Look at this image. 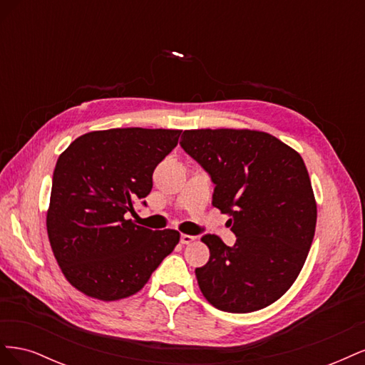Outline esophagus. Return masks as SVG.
<instances>
[{
  "label": "esophagus",
  "mask_w": 365,
  "mask_h": 365,
  "mask_svg": "<svg viewBox=\"0 0 365 365\" xmlns=\"http://www.w3.org/2000/svg\"><path fill=\"white\" fill-rule=\"evenodd\" d=\"M196 237L195 236H190V235H181V237H180V242L182 245H189V244H192V242L195 240Z\"/></svg>",
  "instance_id": "esophagus-1"
}]
</instances>
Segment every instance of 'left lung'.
I'll use <instances>...</instances> for the list:
<instances>
[{"label": "left lung", "instance_id": "obj_1", "mask_svg": "<svg viewBox=\"0 0 365 365\" xmlns=\"http://www.w3.org/2000/svg\"><path fill=\"white\" fill-rule=\"evenodd\" d=\"M181 148L215 184L213 207L230 216L233 247L215 235L201 240L210 260L195 274L215 307L247 314L277 302L311 250L317 204L300 153L267 132L184 130Z\"/></svg>", "mask_w": 365, "mask_h": 365}]
</instances>
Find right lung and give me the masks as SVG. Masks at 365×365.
I'll use <instances>...</instances> for the list:
<instances>
[{
	"label": "right lung",
	"mask_w": 365,
	"mask_h": 365,
	"mask_svg": "<svg viewBox=\"0 0 365 365\" xmlns=\"http://www.w3.org/2000/svg\"><path fill=\"white\" fill-rule=\"evenodd\" d=\"M181 130H94L61 153L53 172L47 231L67 280L88 297L114 302L138 292L180 242L176 230L135 225L129 213L152 190L153 170Z\"/></svg>",
	"instance_id": "1"
}]
</instances>
